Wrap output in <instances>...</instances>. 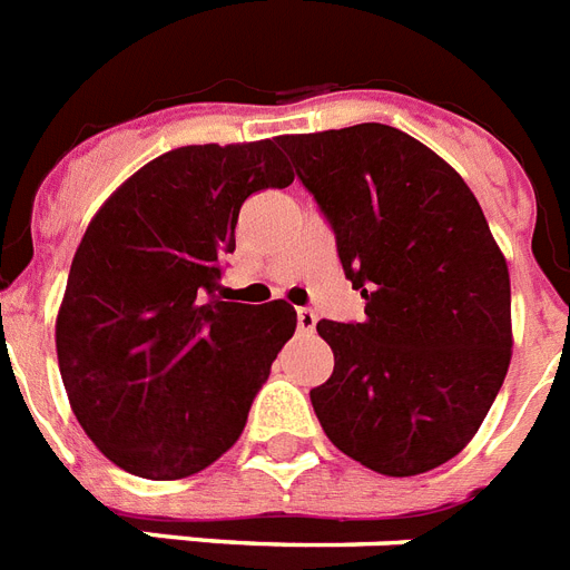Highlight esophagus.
<instances>
[{
  "mask_svg": "<svg viewBox=\"0 0 570 570\" xmlns=\"http://www.w3.org/2000/svg\"><path fill=\"white\" fill-rule=\"evenodd\" d=\"M298 331L301 333H313L316 331V313L307 307L298 309Z\"/></svg>",
  "mask_w": 570,
  "mask_h": 570,
  "instance_id": "1",
  "label": "esophagus"
}]
</instances>
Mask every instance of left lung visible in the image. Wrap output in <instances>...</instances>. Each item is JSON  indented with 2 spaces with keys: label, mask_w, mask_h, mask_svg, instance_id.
I'll list each match as a JSON object with an SVG mask.
<instances>
[{
  "label": "left lung",
  "mask_w": 570,
  "mask_h": 570,
  "mask_svg": "<svg viewBox=\"0 0 570 570\" xmlns=\"http://www.w3.org/2000/svg\"><path fill=\"white\" fill-rule=\"evenodd\" d=\"M331 219L354 325H316L333 374L309 390L333 445L386 478L453 460L483 424L512 360L510 269L480 202L448 160L392 125L284 134Z\"/></svg>",
  "instance_id": "8db88e82"
}]
</instances>
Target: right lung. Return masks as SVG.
Here are the masks:
<instances>
[{"label":"right lung","mask_w":570,"mask_h":570,"mask_svg":"<svg viewBox=\"0 0 570 570\" xmlns=\"http://www.w3.org/2000/svg\"><path fill=\"white\" fill-rule=\"evenodd\" d=\"M275 140L166 151L96 210L55 322L60 377L92 445L146 480H180L239 439L277 351L286 301H225L239 207L289 187Z\"/></svg>","instance_id":"1"}]
</instances>
